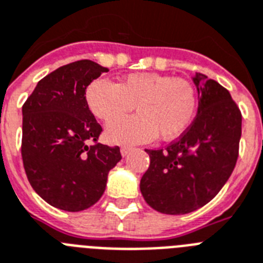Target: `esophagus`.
Masks as SVG:
<instances>
[{"instance_id":"34e87169","label":"esophagus","mask_w":263,"mask_h":263,"mask_svg":"<svg viewBox=\"0 0 263 263\" xmlns=\"http://www.w3.org/2000/svg\"><path fill=\"white\" fill-rule=\"evenodd\" d=\"M132 151V147H128V146H124V147H121V150H120V153H121V155H123V157H127L128 154L131 153Z\"/></svg>"}]
</instances>
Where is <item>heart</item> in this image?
I'll return each mask as SVG.
<instances>
[{"mask_svg": "<svg viewBox=\"0 0 263 263\" xmlns=\"http://www.w3.org/2000/svg\"><path fill=\"white\" fill-rule=\"evenodd\" d=\"M86 102L96 117L112 123L137 106L139 117L116 121L106 136L117 144L176 139L192 124L197 93L192 83L158 72H132L119 83L96 80L87 86Z\"/></svg>", "mask_w": 263, "mask_h": 263, "instance_id": "obj_1", "label": "heart"}]
</instances>
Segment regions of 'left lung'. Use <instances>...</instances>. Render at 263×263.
Masks as SVG:
<instances>
[{"mask_svg": "<svg viewBox=\"0 0 263 263\" xmlns=\"http://www.w3.org/2000/svg\"><path fill=\"white\" fill-rule=\"evenodd\" d=\"M192 81L198 95L192 125L166 150H146L150 167L140 192L151 208L166 215H186L208 204L238 159L242 115L230 91L200 72Z\"/></svg>", "mask_w": 263, "mask_h": 263, "instance_id": "left-lung-1", "label": "left lung"}]
</instances>
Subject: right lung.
<instances>
[{
  "label": "right lung",
  "instance_id": "obj_1",
  "mask_svg": "<svg viewBox=\"0 0 263 263\" xmlns=\"http://www.w3.org/2000/svg\"><path fill=\"white\" fill-rule=\"evenodd\" d=\"M106 71L87 59L62 66L37 82L23 106L21 155L28 181L44 201L62 211L95 205L121 159L117 146L87 144L97 142L102 128L85 90Z\"/></svg>",
  "mask_w": 263,
  "mask_h": 263
}]
</instances>
